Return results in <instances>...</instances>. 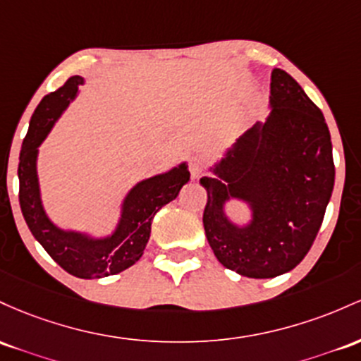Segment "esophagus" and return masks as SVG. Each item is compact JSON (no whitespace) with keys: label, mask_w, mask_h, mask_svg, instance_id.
<instances>
[{"label":"esophagus","mask_w":361,"mask_h":361,"mask_svg":"<svg viewBox=\"0 0 361 361\" xmlns=\"http://www.w3.org/2000/svg\"><path fill=\"white\" fill-rule=\"evenodd\" d=\"M202 165H204V161H202L201 157H192L191 164H189V169H191V177H192V180H197V179H200V177H201Z\"/></svg>","instance_id":"obj_1"}]
</instances>
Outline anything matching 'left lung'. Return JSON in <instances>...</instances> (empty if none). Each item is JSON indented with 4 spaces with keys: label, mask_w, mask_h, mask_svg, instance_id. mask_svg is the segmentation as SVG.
I'll return each mask as SVG.
<instances>
[{
    "label": "left lung",
    "mask_w": 361,
    "mask_h": 361,
    "mask_svg": "<svg viewBox=\"0 0 361 361\" xmlns=\"http://www.w3.org/2000/svg\"><path fill=\"white\" fill-rule=\"evenodd\" d=\"M202 225L214 256L247 278L288 273L309 252L334 188L333 143L317 107L286 71L271 73L269 116L208 169ZM230 202L250 212L228 213Z\"/></svg>",
    "instance_id": "obj_1"
}]
</instances>
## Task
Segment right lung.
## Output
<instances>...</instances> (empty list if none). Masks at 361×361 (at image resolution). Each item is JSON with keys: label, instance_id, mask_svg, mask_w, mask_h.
<instances>
[{"label": "right lung", "instance_id": "add662e5", "mask_svg": "<svg viewBox=\"0 0 361 361\" xmlns=\"http://www.w3.org/2000/svg\"><path fill=\"white\" fill-rule=\"evenodd\" d=\"M83 83V76H71L59 90L44 97L35 109L20 152L18 197L32 235L61 268L73 276L97 279L121 273L140 261L149 240L153 216L161 206L179 196L191 173L188 161H180L165 172L136 182L121 201L114 228L107 233L95 235L54 224L44 208L40 192L39 147L78 97Z\"/></svg>", "mask_w": 361, "mask_h": 361}]
</instances>
